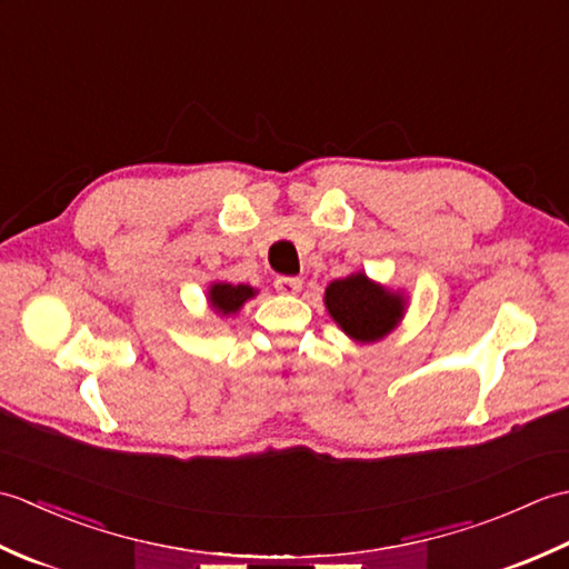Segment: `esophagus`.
<instances>
[{"instance_id": "34e87169", "label": "esophagus", "mask_w": 569, "mask_h": 569, "mask_svg": "<svg viewBox=\"0 0 569 569\" xmlns=\"http://www.w3.org/2000/svg\"><path fill=\"white\" fill-rule=\"evenodd\" d=\"M273 286H276L278 293L293 296V293L300 291V288H303V278H298V276H276Z\"/></svg>"}]
</instances>
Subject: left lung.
I'll list each match as a JSON object with an SVG mask.
<instances>
[{"mask_svg":"<svg viewBox=\"0 0 569 569\" xmlns=\"http://www.w3.org/2000/svg\"><path fill=\"white\" fill-rule=\"evenodd\" d=\"M325 306H328L335 322L359 342L381 340L403 316L401 296L383 291L365 273L332 281L325 291Z\"/></svg>","mask_w":569,"mask_h":569,"instance_id":"left-lung-1","label":"left lung"}]
</instances>
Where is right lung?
Instances as JSON below:
<instances>
[{
	"label": "right lung",
	"instance_id": "obj_1",
	"mask_svg": "<svg viewBox=\"0 0 569 569\" xmlns=\"http://www.w3.org/2000/svg\"><path fill=\"white\" fill-rule=\"evenodd\" d=\"M253 291L249 286H232V283H214L210 288V300L212 306L229 316V312H237L247 298H251Z\"/></svg>",
	"mask_w": 569,
	"mask_h": 569
}]
</instances>
